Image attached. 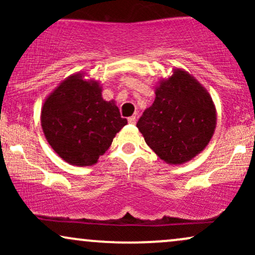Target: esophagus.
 Instances as JSON below:
<instances>
[{
	"label": "esophagus",
	"mask_w": 255,
	"mask_h": 255,
	"mask_svg": "<svg viewBox=\"0 0 255 255\" xmlns=\"http://www.w3.org/2000/svg\"><path fill=\"white\" fill-rule=\"evenodd\" d=\"M135 121H136V118H135V116H130V118H128V122H129L130 125H134V124H135Z\"/></svg>",
	"instance_id": "34e87169"
}]
</instances>
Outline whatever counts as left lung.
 Returning a JSON list of instances; mask_svg holds the SVG:
<instances>
[{
    "instance_id": "left-lung-1",
    "label": "left lung",
    "mask_w": 255,
    "mask_h": 255,
    "mask_svg": "<svg viewBox=\"0 0 255 255\" xmlns=\"http://www.w3.org/2000/svg\"><path fill=\"white\" fill-rule=\"evenodd\" d=\"M153 104L137 121L146 144L160 159L172 165L189 162L209 145L217 125L211 95L184 69L154 86Z\"/></svg>"
}]
</instances>
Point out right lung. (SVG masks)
I'll list each match as a JSON object with an SVG mask.
<instances>
[{
	"label": "right lung",
	"mask_w": 255,
	"mask_h": 255,
	"mask_svg": "<svg viewBox=\"0 0 255 255\" xmlns=\"http://www.w3.org/2000/svg\"><path fill=\"white\" fill-rule=\"evenodd\" d=\"M85 75L78 72L61 81L40 113L46 141L64 162L77 166L96 164L127 125L116 102L102 97L101 83Z\"/></svg>",
	"instance_id": "add662e5"
}]
</instances>
